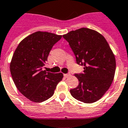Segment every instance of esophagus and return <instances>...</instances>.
Here are the masks:
<instances>
[{"instance_id":"obj_1","label":"esophagus","mask_w":128,"mask_h":128,"mask_svg":"<svg viewBox=\"0 0 128 128\" xmlns=\"http://www.w3.org/2000/svg\"><path fill=\"white\" fill-rule=\"evenodd\" d=\"M63 75H64V77H65V78H69V76H70V74H67V73H66V74H63Z\"/></svg>"}]
</instances>
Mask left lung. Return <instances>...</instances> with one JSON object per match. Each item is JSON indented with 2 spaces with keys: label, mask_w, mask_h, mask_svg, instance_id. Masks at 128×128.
I'll return each instance as SVG.
<instances>
[{
  "label": "left lung",
  "mask_w": 128,
  "mask_h": 128,
  "mask_svg": "<svg viewBox=\"0 0 128 128\" xmlns=\"http://www.w3.org/2000/svg\"><path fill=\"white\" fill-rule=\"evenodd\" d=\"M63 37L69 42L83 73L75 74L79 80L71 96L86 104L97 102L112 84L116 67V58L104 36L96 30L81 28L71 30Z\"/></svg>",
  "instance_id": "1"
}]
</instances>
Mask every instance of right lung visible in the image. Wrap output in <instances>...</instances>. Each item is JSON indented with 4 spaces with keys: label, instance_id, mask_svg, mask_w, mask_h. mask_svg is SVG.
Wrapping results in <instances>:
<instances>
[{
    "label": "right lung",
    "instance_id": "1",
    "mask_svg": "<svg viewBox=\"0 0 128 128\" xmlns=\"http://www.w3.org/2000/svg\"><path fill=\"white\" fill-rule=\"evenodd\" d=\"M61 35L37 31L21 40L14 50L10 70L18 90L27 99L36 103L48 100L54 94L63 73L43 71L47 57Z\"/></svg>",
    "mask_w": 128,
    "mask_h": 128
}]
</instances>
